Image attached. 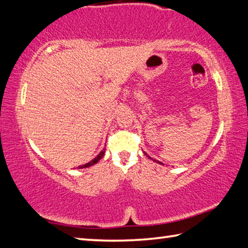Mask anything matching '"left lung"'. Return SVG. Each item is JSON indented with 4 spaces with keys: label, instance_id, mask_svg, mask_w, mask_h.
I'll return each mask as SVG.
<instances>
[{
    "label": "left lung",
    "instance_id": "obj_1",
    "mask_svg": "<svg viewBox=\"0 0 248 248\" xmlns=\"http://www.w3.org/2000/svg\"><path fill=\"white\" fill-rule=\"evenodd\" d=\"M144 154H145V155H146V156H148V157H149L150 159H153V158H151V157L149 156V155H148V154H146V153H144ZM153 161H154L155 163H158V164H163V163H161V162H158V161H156V159H153Z\"/></svg>",
    "mask_w": 248,
    "mask_h": 248
}]
</instances>
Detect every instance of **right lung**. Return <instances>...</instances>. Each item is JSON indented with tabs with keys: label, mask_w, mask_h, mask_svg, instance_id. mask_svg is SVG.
Wrapping results in <instances>:
<instances>
[{
	"label": "right lung",
	"mask_w": 248,
	"mask_h": 248,
	"mask_svg": "<svg viewBox=\"0 0 248 248\" xmlns=\"http://www.w3.org/2000/svg\"><path fill=\"white\" fill-rule=\"evenodd\" d=\"M105 155V149H103L102 151H100V152L98 153V155L97 156H96L95 158H93L92 159V161H90L89 163H86V164H84V165H81V166H78V169H86V167H90V166H93L94 164H96V163H98L99 162V159H102V157L104 156Z\"/></svg>",
	"instance_id": "add662e5"
}]
</instances>
